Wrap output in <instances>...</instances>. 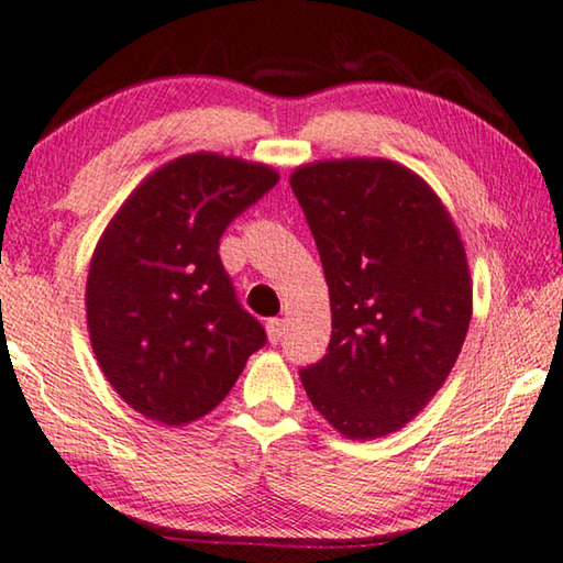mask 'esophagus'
I'll list each match as a JSON object with an SVG mask.
<instances>
[{"mask_svg": "<svg viewBox=\"0 0 563 563\" xmlns=\"http://www.w3.org/2000/svg\"><path fill=\"white\" fill-rule=\"evenodd\" d=\"M265 332H268V342H280L283 340V332H285V322L280 318H273L265 322Z\"/></svg>", "mask_w": 563, "mask_h": 563, "instance_id": "esophagus-1", "label": "esophagus"}]
</instances>
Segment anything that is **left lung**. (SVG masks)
Instances as JSON below:
<instances>
[{"label":"left lung","mask_w":563,"mask_h":563,"mask_svg":"<svg viewBox=\"0 0 563 563\" xmlns=\"http://www.w3.org/2000/svg\"><path fill=\"white\" fill-rule=\"evenodd\" d=\"M330 288L328 355L300 369L347 437L402 430L430 405L472 320L464 243L440 196L389 158H325L290 174Z\"/></svg>","instance_id":"left-lung-1"}]
</instances>
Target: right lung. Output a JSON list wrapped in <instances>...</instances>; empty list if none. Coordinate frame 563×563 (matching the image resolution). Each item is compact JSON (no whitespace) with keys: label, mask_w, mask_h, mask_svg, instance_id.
Segmentation results:
<instances>
[{"label":"right lung","mask_w":563,"mask_h":563,"mask_svg":"<svg viewBox=\"0 0 563 563\" xmlns=\"http://www.w3.org/2000/svg\"><path fill=\"white\" fill-rule=\"evenodd\" d=\"M278 178L268 164L186 154L141 180L103 228L89 263L87 328L103 377L131 409L168 427L201 419L265 345L218 243Z\"/></svg>","instance_id":"add662e5"}]
</instances>
